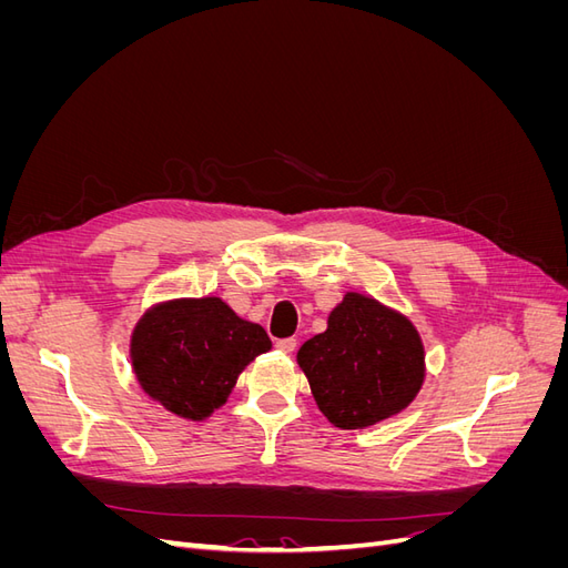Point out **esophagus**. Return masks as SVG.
Returning a JSON list of instances; mask_svg holds the SVG:
<instances>
[{
  "label": "esophagus",
  "mask_w": 568,
  "mask_h": 568,
  "mask_svg": "<svg viewBox=\"0 0 568 568\" xmlns=\"http://www.w3.org/2000/svg\"><path fill=\"white\" fill-rule=\"evenodd\" d=\"M274 348L282 351V353H294L296 351V338H280L274 343Z\"/></svg>",
  "instance_id": "obj_1"
}]
</instances>
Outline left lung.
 Listing matches in <instances>:
<instances>
[{
  "label": "left lung",
  "instance_id": "1",
  "mask_svg": "<svg viewBox=\"0 0 568 568\" xmlns=\"http://www.w3.org/2000/svg\"><path fill=\"white\" fill-rule=\"evenodd\" d=\"M298 365L322 415L365 428L405 409L424 382V346L412 322L363 294H346L326 332L305 341Z\"/></svg>",
  "mask_w": 568,
  "mask_h": 568
}]
</instances>
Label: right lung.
<instances>
[{
	"instance_id": "add662e5",
	"label": "right lung",
	"mask_w": 568,
	"mask_h": 568,
	"mask_svg": "<svg viewBox=\"0 0 568 568\" xmlns=\"http://www.w3.org/2000/svg\"><path fill=\"white\" fill-rule=\"evenodd\" d=\"M270 346L261 324L236 317L220 298H184L149 311L134 326L130 353L153 400L178 417L203 419Z\"/></svg>"
}]
</instances>
